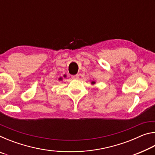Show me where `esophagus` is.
Here are the masks:
<instances>
[{
    "instance_id": "1",
    "label": "esophagus",
    "mask_w": 155,
    "mask_h": 155,
    "mask_svg": "<svg viewBox=\"0 0 155 155\" xmlns=\"http://www.w3.org/2000/svg\"><path fill=\"white\" fill-rule=\"evenodd\" d=\"M72 78H73V79H78V78H79V77H78V74H75V75H72L71 76Z\"/></svg>"
}]
</instances>
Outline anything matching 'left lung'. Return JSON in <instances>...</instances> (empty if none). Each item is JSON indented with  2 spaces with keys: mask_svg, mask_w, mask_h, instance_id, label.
I'll return each mask as SVG.
<instances>
[{
  "mask_svg": "<svg viewBox=\"0 0 155 155\" xmlns=\"http://www.w3.org/2000/svg\"><path fill=\"white\" fill-rule=\"evenodd\" d=\"M95 81H92V82H91V84H95Z\"/></svg>",
  "mask_w": 155,
  "mask_h": 155,
  "instance_id": "obj_1",
  "label": "left lung"
}]
</instances>
